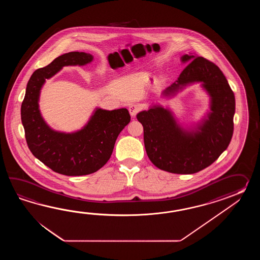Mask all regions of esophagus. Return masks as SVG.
<instances>
[{"mask_svg": "<svg viewBox=\"0 0 260 260\" xmlns=\"http://www.w3.org/2000/svg\"><path fill=\"white\" fill-rule=\"evenodd\" d=\"M128 111H129V113H130L131 116L135 117L138 114V111H140V107L136 105V104H132V105L129 106Z\"/></svg>", "mask_w": 260, "mask_h": 260, "instance_id": "34e87169", "label": "esophagus"}]
</instances>
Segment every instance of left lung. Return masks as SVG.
<instances>
[{
  "mask_svg": "<svg viewBox=\"0 0 260 260\" xmlns=\"http://www.w3.org/2000/svg\"><path fill=\"white\" fill-rule=\"evenodd\" d=\"M187 63L177 81L162 92L172 98L194 83L209 95V110L200 122L183 126L169 108L160 104L137 114L144 129L149 160L160 170L188 175L211 166L226 150L233 134L235 96L220 69L202 56L184 55Z\"/></svg>",
  "mask_w": 260,
  "mask_h": 260,
  "instance_id": "left-lung-1",
  "label": "left lung"
}]
</instances>
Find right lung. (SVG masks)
<instances>
[{
    "mask_svg": "<svg viewBox=\"0 0 260 260\" xmlns=\"http://www.w3.org/2000/svg\"><path fill=\"white\" fill-rule=\"evenodd\" d=\"M94 56L70 52L34 72L21 105V121L31 153L53 171L65 176H84L100 170L110 160L119 134L130 122L125 108L107 111L95 108L88 122L72 133L55 131L44 121L39 109L45 81L65 66H84Z\"/></svg>",
    "mask_w": 260,
    "mask_h": 260,
    "instance_id": "obj_1",
    "label": "right lung"
}]
</instances>
